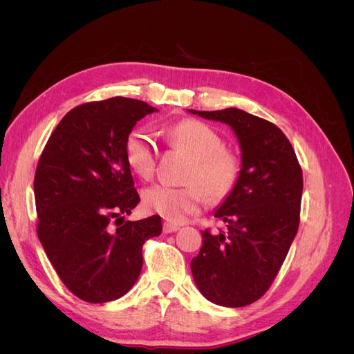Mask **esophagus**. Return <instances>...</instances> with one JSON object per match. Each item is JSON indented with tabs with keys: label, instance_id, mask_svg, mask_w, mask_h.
I'll use <instances>...</instances> for the list:
<instances>
[{
	"label": "esophagus",
	"instance_id": "1",
	"mask_svg": "<svg viewBox=\"0 0 354 354\" xmlns=\"http://www.w3.org/2000/svg\"><path fill=\"white\" fill-rule=\"evenodd\" d=\"M178 229H180V226H177V224L168 223V221L164 223V233H173V232H177Z\"/></svg>",
	"mask_w": 354,
	"mask_h": 354
}]
</instances>
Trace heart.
Listing matches in <instances>:
<instances>
[{
  "label": "heart",
  "instance_id": "1",
  "mask_svg": "<svg viewBox=\"0 0 354 354\" xmlns=\"http://www.w3.org/2000/svg\"><path fill=\"white\" fill-rule=\"evenodd\" d=\"M164 136L171 147L192 156L186 173L190 185H155L146 189L143 202L149 211L168 221L181 223L199 211L203 194L211 201H223L238 186L241 158L224 147L223 137L212 127L198 120H183L168 127ZM125 158L137 176L152 177L158 159L153 137L146 130L131 131L125 142Z\"/></svg>",
  "mask_w": 354,
  "mask_h": 354
}]
</instances>
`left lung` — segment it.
Wrapping results in <instances>:
<instances>
[{"label":"left lung","mask_w":354,"mask_h":354,"mask_svg":"<svg viewBox=\"0 0 354 354\" xmlns=\"http://www.w3.org/2000/svg\"><path fill=\"white\" fill-rule=\"evenodd\" d=\"M189 112L230 125L242 151L239 183L214 214L226 230L202 232L192 274L209 301L248 306L270 288L295 238L303 171L281 128L263 118L236 108Z\"/></svg>","instance_id":"obj_1"}]
</instances>
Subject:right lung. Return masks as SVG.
Returning <instances> with one entry per match:
<instances>
[{
	"mask_svg": "<svg viewBox=\"0 0 354 354\" xmlns=\"http://www.w3.org/2000/svg\"><path fill=\"white\" fill-rule=\"evenodd\" d=\"M155 111L127 97L80 104L63 116L39 156L37 234L62 282L87 303L130 291L142 272L143 243L162 232L159 216L122 223V214L140 202L127 137Z\"/></svg>",
	"mask_w": 354,
	"mask_h": 354,
	"instance_id": "obj_1",
	"label": "right lung"
}]
</instances>
